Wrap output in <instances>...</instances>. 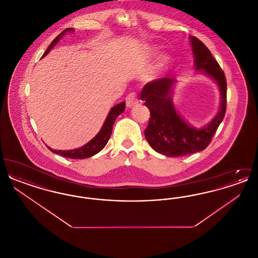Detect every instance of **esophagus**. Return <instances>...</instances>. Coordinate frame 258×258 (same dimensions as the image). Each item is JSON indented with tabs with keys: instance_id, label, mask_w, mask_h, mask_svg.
<instances>
[{
	"instance_id": "34e87169",
	"label": "esophagus",
	"mask_w": 258,
	"mask_h": 258,
	"mask_svg": "<svg viewBox=\"0 0 258 258\" xmlns=\"http://www.w3.org/2000/svg\"><path fill=\"white\" fill-rule=\"evenodd\" d=\"M138 102H139L138 97H137V95L135 92L130 93L125 98V103H126L127 107H133V106L136 105Z\"/></svg>"
}]
</instances>
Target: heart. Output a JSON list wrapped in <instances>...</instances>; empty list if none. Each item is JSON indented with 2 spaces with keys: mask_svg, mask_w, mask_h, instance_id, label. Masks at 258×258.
Instances as JSON below:
<instances>
[{
  "mask_svg": "<svg viewBox=\"0 0 258 258\" xmlns=\"http://www.w3.org/2000/svg\"><path fill=\"white\" fill-rule=\"evenodd\" d=\"M168 63H169V58L167 56L160 57V60L158 61V63L155 67V74H160V72H162L167 67Z\"/></svg>",
  "mask_w": 258,
  "mask_h": 258,
  "instance_id": "b5f03b06",
  "label": "heart"
}]
</instances>
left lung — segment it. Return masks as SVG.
<instances>
[{"instance_id":"1","label":"left lung","mask_w":258,"mask_h":258,"mask_svg":"<svg viewBox=\"0 0 258 258\" xmlns=\"http://www.w3.org/2000/svg\"><path fill=\"white\" fill-rule=\"evenodd\" d=\"M197 70L211 76L220 87L221 108L208 125L196 128L188 125L175 110L172 103L173 78L156 79L143 87L141 99L150 110L145 137L156 152L167 157H181L206 149L211 143L226 111V78L219 62L207 46L197 37H190Z\"/></svg>"}]
</instances>
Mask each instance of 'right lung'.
I'll list each match as a JSON object with an SVG mask.
<instances>
[{"mask_svg": "<svg viewBox=\"0 0 258 258\" xmlns=\"http://www.w3.org/2000/svg\"><path fill=\"white\" fill-rule=\"evenodd\" d=\"M72 28L66 29L61 32V34L56 37L49 45V47L44 52L43 56H45L50 49L59 41V39L61 38V36L68 32V31H72ZM42 56V57H43ZM125 107V102H121L117 105H115L114 107L111 108L110 112L105 120V122L103 123L101 130L99 131L98 135H96L90 142H88L86 145L82 146L78 149H74V150H69V151H61V150H52L51 148L47 147L51 152L60 155L61 157L64 158H69V159H87L90 157H93L94 155L98 154V152H100L103 148L105 147V145L107 144L109 138H110L111 133H112V128H113V124L116 120V118L122 114L124 111Z\"/></svg>", "mask_w": 258, "mask_h": 258, "instance_id": "1", "label": "right lung"}]
</instances>
